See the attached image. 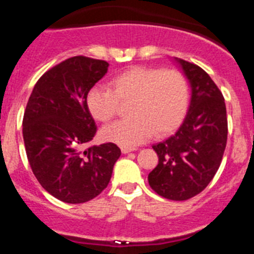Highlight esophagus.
<instances>
[{"label":"esophagus","instance_id":"34e87169","mask_svg":"<svg viewBox=\"0 0 254 254\" xmlns=\"http://www.w3.org/2000/svg\"><path fill=\"white\" fill-rule=\"evenodd\" d=\"M134 150H136V147H127V146L121 147V151H122V154H128V152L134 151Z\"/></svg>","mask_w":254,"mask_h":254}]
</instances>
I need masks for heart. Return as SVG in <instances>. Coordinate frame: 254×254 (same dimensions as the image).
Returning <instances> with one entry per match:
<instances>
[{"label":"heart","instance_id":"b5f03b06","mask_svg":"<svg viewBox=\"0 0 254 254\" xmlns=\"http://www.w3.org/2000/svg\"><path fill=\"white\" fill-rule=\"evenodd\" d=\"M113 90L91 87L86 105L99 122L111 121L121 102H128V118L103 128L105 141L121 146H136L155 134H165L185 118L190 103V86L177 69L132 67L112 80Z\"/></svg>","mask_w":254,"mask_h":254}]
</instances>
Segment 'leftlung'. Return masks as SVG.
<instances>
[{"instance_id":"8db88e82","label":"left lung","mask_w":254,"mask_h":254,"mask_svg":"<svg viewBox=\"0 0 254 254\" xmlns=\"http://www.w3.org/2000/svg\"><path fill=\"white\" fill-rule=\"evenodd\" d=\"M190 86L183 123L167 140L152 146L159 163L149 185L164 198L185 201L202 192L219 169L228 138L224 96L201 67L174 58Z\"/></svg>"}]
</instances>
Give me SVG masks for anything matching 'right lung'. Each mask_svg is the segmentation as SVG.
I'll list each match as a JSON object with an SVG mask.
<instances>
[{
    "label": "right lung",
    "mask_w": 254,
    "mask_h": 254,
    "mask_svg": "<svg viewBox=\"0 0 254 254\" xmlns=\"http://www.w3.org/2000/svg\"><path fill=\"white\" fill-rule=\"evenodd\" d=\"M109 64L76 56L48 69L26 104L22 136L31 170L60 201L84 203L100 194L121 156L116 143L84 149L96 133L86 96Z\"/></svg>",
    "instance_id": "obj_1"
}]
</instances>
